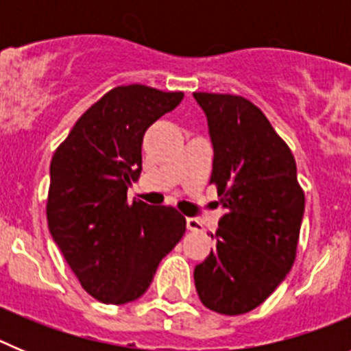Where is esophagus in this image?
Returning <instances> with one entry per match:
<instances>
[{"label":"esophagus","instance_id":"1","mask_svg":"<svg viewBox=\"0 0 351 351\" xmlns=\"http://www.w3.org/2000/svg\"><path fill=\"white\" fill-rule=\"evenodd\" d=\"M186 226H188V230L191 232L202 230V225H200V221H198L197 218H186Z\"/></svg>","mask_w":351,"mask_h":351}]
</instances>
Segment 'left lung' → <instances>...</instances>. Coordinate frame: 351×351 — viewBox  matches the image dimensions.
<instances>
[{
  "label": "left lung",
  "instance_id": "8db88e82",
  "mask_svg": "<svg viewBox=\"0 0 351 351\" xmlns=\"http://www.w3.org/2000/svg\"><path fill=\"white\" fill-rule=\"evenodd\" d=\"M214 149L210 182L226 214L216 250L195 267L197 293L221 315L255 309L295 262L304 191L295 158L256 105L237 95L193 93Z\"/></svg>",
  "mask_w": 351,
  "mask_h": 351
}]
</instances>
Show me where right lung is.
Wrapping results in <instances>:
<instances>
[{"label": "right lung", "instance_id": "obj_1", "mask_svg": "<svg viewBox=\"0 0 351 351\" xmlns=\"http://www.w3.org/2000/svg\"><path fill=\"white\" fill-rule=\"evenodd\" d=\"M182 96L117 86L79 117L52 156L49 230L84 290L100 302L144 295L161 258L184 235L186 219L173 207L128 204L126 197L141 176L145 130Z\"/></svg>", "mask_w": 351, "mask_h": 351}]
</instances>
